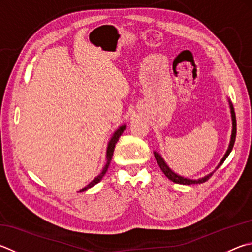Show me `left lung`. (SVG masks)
<instances>
[{
	"mask_svg": "<svg viewBox=\"0 0 252 252\" xmlns=\"http://www.w3.org/2000/svg\"><path fill=\"white\" fill-rule=\"evenodd\" d=\"M229 104H230V112H231V119H232L231 139H230L229 148H228L227 152H226V154H225V157L222 158L220 163L218 164V166L216 167V170H217V168H218L219 166L221 165V164H222L223 162H225V159L227 158L228 155H229V153L231 152L232 148H234V144H235V141H236V132H237V127H236V126H237V123H236V114H235V110H234V106H232V104H231L230 102H229ZM154 157H155V158H157V162H158V164L159 168H161L162 172H163L164 174H165V176L168 178V180H171V181L174 182V183H177V184H183V185L200 184V183H204V182H206V181H208L209 178H210V176H212L213 174H214V172L216 171V170H215L213 173H210V174H208V175H206V176H204V177H202V178H199V180H189V178L182 177V176L177 175V174L174 173V172L171 170V168L166 165V163L164 162V159L162 158L161 155H159L158 152H154Z\"/></svg>",
	"mask_w": 252,
	"mask_h": 252,
	"instance_id": "obj_1",
	"label": "left lung"
}]
</instances>
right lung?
I'll list each match as a JSON object with an SVG mask.
<instances>
[{
    "label": "right lung",
    "instance_id": "right-lung-1",
    "mask_svg": "<svg viewBox=\"0 0 252 252\" xmlns=\"http://www.w3.org/2000/svg\"><path fill=\"white\" fill-rule=\"evenodd\" d=\"M125 129H126V126H122L120 127V129L116 131V133L113 134L112 139L110 140V142H109V144H108V149H107V164H106V165H104L102 172L100 173L99 175H98L97 177H95L93 182H90L88 185H87L86 187H84V189H80V191H85V190H87L88 189H90V187H93L94 185H95V184H97V183H99L100 181L102 180V177L104 176V174H106V172L108 171V167H109V165H110V162H111V159H112V155H113V151H114V148H116L117 142H118L119 138H120V136H121L122 132L125 131Z\"/></svg>",
    "mask_w": 252,
    "mask_h": 252
}]
</instances>
